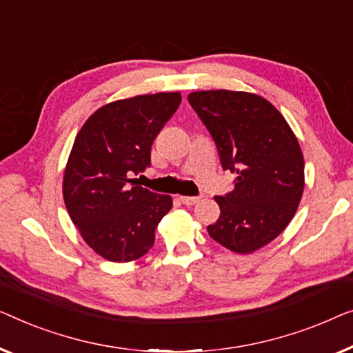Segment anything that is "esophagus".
<instances>
[{"label": "esophagus", "instance_id": "esophagus-1", "mask_svg": "<svg viewBox=\"0 0 353 353\" xmlns=\"http://www.w3.org/2000/svg\"><path fill=\"white\" fill-rule=\"evenodd\" d=\"M181 201L183 203V205L192 206V205H195V203L200 201V196H181Z\"/></svg>", "mask_w": 353, "mask_h": 353}]
</instances>
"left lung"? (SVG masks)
I'll return each instance as SVG.
<instances>
[{"label":"left lung","instance_id":"8db88e82","mask_svg":"<svg viewBox=\"0 0 353 353\" xmlns=\"http://www.w3.org/2000/svg\"><path fill=\"white\" fill-rule=\"evenodd\" d=\"M188 102L214 139L235 188L214 200L221 216L208 233L238 254L269 245L294 217L304 192V157L285 118L264 97L196 91Z\"/></svg>","mask_w":353,"mask_h":353}]
</instances>
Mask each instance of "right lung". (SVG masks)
I'll return each mask as SVG.
<instances>
[{
	"mask_svg": "<svg viewBox=\"0 0 353 353\" xmlns=\"http://www.w3.org/2000/svg\"><path fill=\"white\" fill-rule=\"evenodd\" d=\"M181 101V92H158L110 102L77 134L63 172V201L83 240L103 259L142 257L172 208L170 195L137 185L131 176L150 166L152 143Z\"/></svg>",
	"mask_w": 353,
	"mask_h": 353,
	"instance_id": "1",
	"label": "right lung"
}]
</instances>
